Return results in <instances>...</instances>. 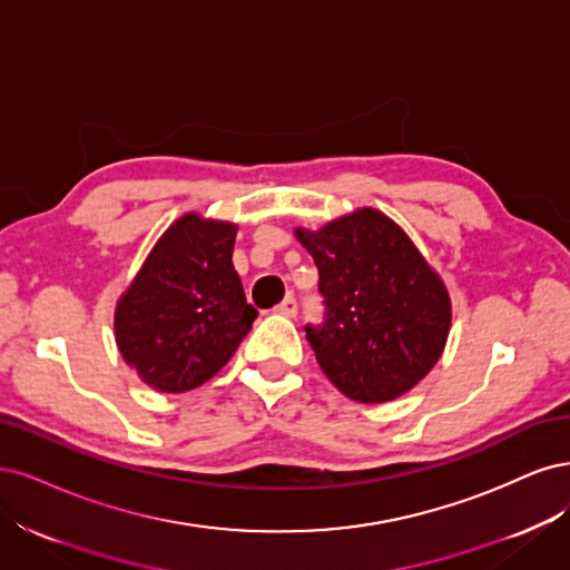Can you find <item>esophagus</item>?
Listing matches in <instances>:
<instances>
[{
	"label": "esophagus",
	"instance_id": "esophagus-1",
	"mask_svg": "<svg viewBox=\"0 0 570 570\" xmlns=\"http://www.w3.org/2000/svg\"><path fill=\"white\" fill-rule=\"evenodd\" d=\"M277 312H279V315H286V317H296V312H298V301L293 298V296H286V298L277 305Z\"/></svg>",
	"mask_w": 570,
	"mask_h": 570
}]
</instances>
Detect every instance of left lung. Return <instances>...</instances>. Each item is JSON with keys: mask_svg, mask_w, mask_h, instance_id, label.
<instances>
[{"mask_svg": "<svg viewBox=\"0 0 570 570\" xmlns=\"http://www.w3.org/2000/svg\"><path fill=\"white\" fill-rule=\"evenodd\" d=\"M296 236L320 272L324 315L305 334L328 381L357 402L407 393L448 341L443 282L410 236L372 208Z\"/></svg>", "mask_w": 570, "mask_h": 570, "instance_id": "1", "label": "left lung"}]
</instances>
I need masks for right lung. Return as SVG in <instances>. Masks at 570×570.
Listing matches in <instances>:
<instances>
[{
	"instance_id": "add662e5",
	"label": "right lung",
	"mask_w": 570,
	"mask_h": 570,
	"mask_svg": "<svg viewBox=\"0 0 570 570\" xmlns=\"http://www.w3.org/2000/svg\"><path fill=\"white\" fill-rule=\"evenodd\" d=\"M234 238L229 223L179 217L118 303L120 353L160 393L213 379L258 317L232 265Z\"/></svg>"
}]
</instances>
